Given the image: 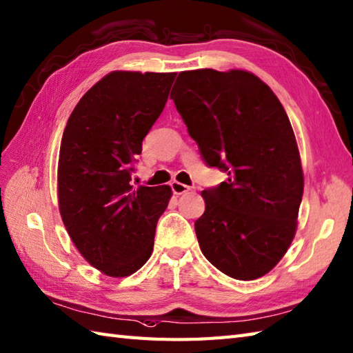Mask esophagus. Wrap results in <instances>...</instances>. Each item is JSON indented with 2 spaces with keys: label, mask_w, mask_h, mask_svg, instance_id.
Here are the masks:
<instances>
[{
  "label": "esophagus",
  "mask_w": 353,
  "mask_h": 353,
  "mask_svg": "<svg viewBox=\"0 0 353 353\" xmlns=\"http://www.w3.org/2000/svg\"><path fill=\"white\" fill-rule=\"evenodd\" d=\"M171 190H172V192L176 194V196H181V194H185V192H188V191H190V186H188V185H185V183H181V182L174 181V182L171 183Z\"/></svg>",
  "instance_id": "34e87169"
}]
</instances>
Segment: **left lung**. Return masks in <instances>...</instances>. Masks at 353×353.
I'll use <instances>...</instances> for the list:
<instances>
[{"instance_id":"8db88e82","label":"left lung","mask_w":353,"mask_h":353,"mask_svg":"<svg viewBox=\"0 0 353 353\" xmlns=\"http://www.w3.org/2000/svg\"><path fill=\"white\" fill-rule=\"evenodd\" d=\"M171 99L205 162L228 172L226 182L201 191V253L234 279H258L287 253L303 196L287 112L264 81L243 70L182 71Z\"/></svg>"}]
</instances>
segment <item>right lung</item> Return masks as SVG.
<instances>
[{
    "instance_id": "add662e5",
    "label": "right lung",
    "mask_w": 353,
    "mask_h": 353,
    "mask_svg": "<svg viewBox=\"0 0 353 353\" xmlns=\"http://www.w3.org/2000/svg\"><path fill=\"white\" fill-rule=\"evenodd\" d=\"M176 72L112 71L89 89L66 123L57 165L62 221L89 264L125 277L152 256L168 185L134 186L132 162L165 108Z\"/></svg>"
}]
</instances>
